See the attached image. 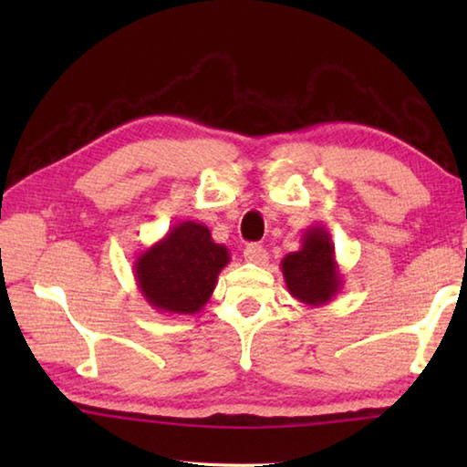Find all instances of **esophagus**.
Masks as SVG:
<instances>
[{
	"label": "esophagus",
	"mask_w": 467,
	"mask_h": 467,
	"mask_svg": "<svg viewBox=\"0 0 467 467\" xmlns=\"http://www.w3.org/2000/svg\"><path fill=\"white\" fill-rule=\"evenodd\" d=\"M244 261L253 265H265L269 261V254H266V251L261 244H249L244 249Z\"/></svg>",
	"instance_id": "1"
}]
</instances>
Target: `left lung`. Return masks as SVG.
I'll use <instances>...</instances> for the list:
<instances>
[{
    "mask_svg": "<svg viewBox=\"0 0 467 467\" xmlns=\"http://www.w3.org/2000/svg\"><path fill=\"white\" fill-rule=\"evenodd\" d=\"M286 289L305 306L331 303L343 286V275L335 261V244L325 226H309L301 236V249L281 261Z\"/></svg>",
    "mask_w": 467,
    "mask_h": 467,
    "instance_id": "1",
    "label": "left lung"
}]
</instances>
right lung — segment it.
<instances>
[{
	"mask_svg": "<svg viewBox=\"0 0 467 467\" xmlns=\"http://www.w3.org/2000/svg\"><path fill=\"white\" fill-rule=\"evenodd\" d=\"M228 263V249L213 241L206 224L182 221L136 256L134 279L158 313L194 315L211 299Z\"/></svg>",
	"mask_w": 467,
	"mask_h": 467,
	"instance_id": "obj_1",
	"label": "right lung"
}]
</instances>
